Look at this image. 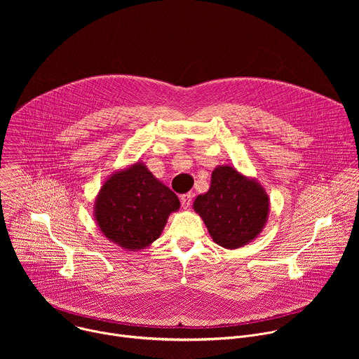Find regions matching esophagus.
Here are the masks:
<instances>
[{"label": "esophagus", "mask_w": 359, "mask_h": 359, "mask_svg": "<svg viewBox=\"0 0 359 359\" xmlns=\"http://www.w3.org/2000/svg\"><path fill=\"white\" fill-rule=\"evenodd\" d=\"M180 201H182L183 209H189L190 204H191V194H190V193L182 194V196H180Z\"/></svg>", "instance_id": "obj_1"}]
</instances>
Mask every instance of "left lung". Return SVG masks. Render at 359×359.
<instances>
[{
	"instance_id": "obj_1",
	"label": "left lung",
	"mask_w": 359,
	"mask_h": 359,
	"mask_svg": "<svg viewBox=\"0 0 359 359\" xmlns=\"http://www.w3.org/2000/svg\"><path fill=\"white\" fill-rule=\"evenodd\" d=\"M193 209L216 244L234 250L260 236L269 219L270 197L257 180L222 165L212 172L209 190L194 198Z\"/></svg>"
}]
</instances>
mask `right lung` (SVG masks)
Wrapping results in <instances>:
<instances>
[{
    "mask_svg": "<svg viewBox=\"0 0 359 359\" xmlns=\"http://www.w3.org/2000/svg\"><path fill=\"white\" fill-rule=\"evenodd\" d=\"M179 208L177 196L143 162H135L102 184L93 203V217L109 241L139 251L161 237L169 216Z\"/></svg>",
    "mask_w": 359,
    "mask_h": 359,
    "instance_id": "right-lung-1",
    "label": "right lung"
}]
</instances>
